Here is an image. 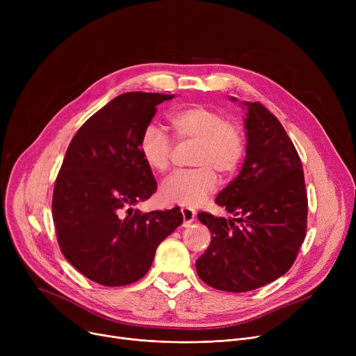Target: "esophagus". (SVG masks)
Here are the masks:
<instances>
[{
    "instance_id": "34e87169",
    "label": "esophagus",
    "mask_w": 356,
    "mask_h": 356,
    "mask_svg": "<svg viewBox=\"0 0 356 356\" xmlns=\"http://www.w3.org/2000/svg\"><path fill=\"white\" fill-rule=\"evenodd\" d=\"M181 216H183V227H189L196 218V212L191 208H181Z\"/></svg>"
}]
</instances>
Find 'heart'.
<instances>
[{
  "label": "heart",
  "mask_w": 356,
  "mask_h": 356,
  "mask_svg": "<svg viewBox=\"0 0 356 356\" xmlns=\"http://www.w3.org/2000/svg\"><path fill=\"white\" fill-rule=\"evenodd\" d=\"M168 124L177 141H196L192 163L197 167L168 176L161 183V197L168 203L197 207L216 191V172L231 177L238 170L245 154L244 134L223 112L204 105L173 111ZM138 149L148 168L163 173L170 164L173 141L160 127L149 124L143 129Z\"/></svg>",
  "instance_id": "obj_1"
}]
</instances>
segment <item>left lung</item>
<instances>
[{
	"mask_svg": "<svg viewBox=\"0 0 356 356\" xmlns=\"http://www.w3.org/2000/svg\"><path fill=\"white\" fill-rule=\"evenodd\" d=\"M248 108L247 157L239 175L215 199L234 219L200 212L212 234L196 261L203 283L231 293L263 287L294 264L307 229V192L297 149L274 114Z\"/></svg>",
	"mask_w": 356,
	"mask_h": 356,
	"instance_id": "1",
	"label": "left lung"
}]
</instances>
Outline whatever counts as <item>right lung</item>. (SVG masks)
Returning <instances> with one entry per match:
<instances>
[{"label": "right lung", "instance_id": "right-lung-1", "mask_svg": "<svg viewBox=\"0 0 356 356\" xmlns=\"http://www.w3.org/2000/svg\"><path fill=\"white\" fill-rule=\"evenodd\" d=\"M175 95L127 92L95 112L72 138L56 177L51 212L62 254L108 287L136 283L160 242L181 225L179 208L141 212L157 183L138 141L157 105Z\"/></svg>", "mask_w": 356, "mask_h": 356}]
</instances>
